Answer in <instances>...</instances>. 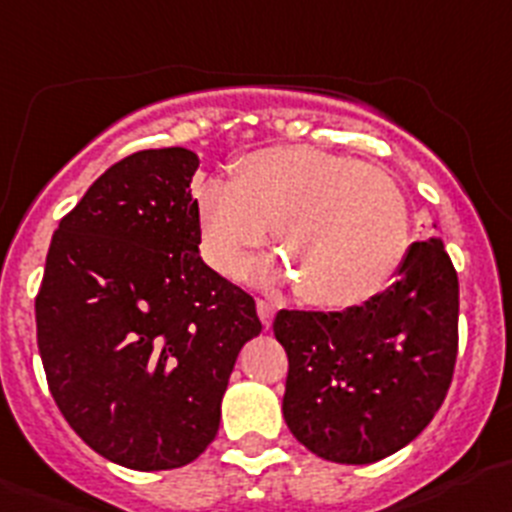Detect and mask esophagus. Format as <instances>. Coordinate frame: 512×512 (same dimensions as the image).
<instances>
[{"instance_id": "34e87169", "label": "esophagus", "mask_w": 512, "mask_h": 512, "mask_svg": "<svg viewBox=\"0 0 512 512\" xmlns=\"http://www.w3.org/2000/svg\"><path fill=\"white\" fill-rule=\"evenodd\" d=\"M256 309H259V317H261V322H264V327L269 330L271 322H274L276 304L271 302V299H259V302H256Z\"/></svg>"}]
</instances>
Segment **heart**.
Instances as JSON below:
<instances>
[{
    "label": "heart",
    "instance_id": "1",
    "mask_svg": "<svg viewBox=\"0 0 512 512\" xmlns=\"http://www.w3.org/2000/svg\"><path fill=\"white\" fill-rule=\"evenodd\" d=\"M200 248L238 276L274 228L281 256L256 266L264 281H294L314 307H353L381 292L409 243V213L391 175L314 147L253 152L233 180L198 190Z\"/></svg>",
    "mask_w": 512,
    "mask_h": 512
}]
</instances>
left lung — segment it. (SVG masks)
Masks as SVG:
<instances>
[{
	"mask_svg": "<svg viewBox=\"0 0 512 512\" xmlns=\"http://www.w3.org/2000/svg\"><path fill=\"white\" fill-rule=\"evenodd\" d=\"M457 320V271L437 233L411 243L386 292L360 307L281 309L289 431L337 464L378 462L414 442L452 383Z\"/></svg>",
	"mask_w": 512,
	"mask_h": 512,
	"instance_id": "left-lung-1",
	"label": "left lung"
}]
</instances>
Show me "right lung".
<instances>
[{"mask_svg":"<svg viewBox=\"0 0 512 512\" xmlns=\"http://www.w3.org/2000/svg\"><path fill=\"white\" fill-rule=\"evenodd\" d=\"M200 157L144 149L103 172L53 233L37 348L73 431L139 472L208 449L256 302L200 259Z\"/></svg>","mask_w":512,"mask_h":512,"instance_id":"right-lung-1","label":"right lung"}]
</instances>
